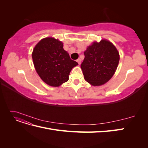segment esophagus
Here are the masks:
<instances>
[{
	"label": "esophagus",
	"instance_id": "34e87169",
	"mask_svg": "<svg viewBox=\"0 0 148 148\" xmlns=\"http://www.w3.org/2000/svg\"><path fill=\"white\" fill-rule=\"evenodd\" d=\"M77 62H78V64H79V65H80V64H81V62H82V60H81V59H78L77 60Z\"/></svg>",
	"mask_w": 148,
	"mask_h": 148
}]
</instances>
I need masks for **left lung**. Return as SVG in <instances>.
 <instances>
[{
	"instance_id": "1",
	"label": "left lung",
	"mask_w": 148,
	"mask_h": 148,
	"mask_svg": "<svg viewBox=\"0 0 148 148\" xmlns=\"http://www.w3.org/2000/svg\"><path fill=\"white\" fill-rule=\"evenodd\" d=\"M81 68L84 79L92 86H101L112 77L118 66L119 53L106 39L94 42L84 52Z\"/></svg>"
}]
</instances>
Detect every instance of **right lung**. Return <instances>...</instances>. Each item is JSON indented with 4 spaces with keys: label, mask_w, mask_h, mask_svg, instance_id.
I'll use <instances>...</instances> for the list:
<instances>
[{
    "label": "right lung",
    "mask_w": 148,
    "mask_h": 148,
    "mask_svg": "<svg viewBox=\"0 0 148 148\" xmlns=\"http://www.w3.org/2000/svg\"><path fill=\"white\" fill-rule=\"evenodd\" d=\"M32 58L40 78L49 86L54 87L68 81L71 69L78 65L70 59L63 48V43L53 38L41 39L34 47Z\"/></svg>",
    "instance_id": "1"
}]
</instances>
